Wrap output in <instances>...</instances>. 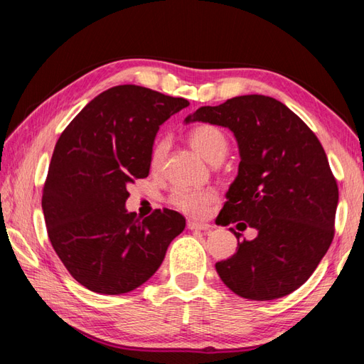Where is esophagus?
I'll list each match as a JSON object with an SVG mask.
<instances>
[{"label":"esophagus","instance_id":"obj_1","mask_svg":"<svg viewBox=\"0 0 364 364\" xmlns=\"http://www.w3.org/2000/svg\"><path fill=\"white\" fill-rule=\"evenodd\" d=\"M188 228L189 230H210L211 225H208V223H198L196 220H189L188 222Z\"/></svg>","mask_w":364,"mask_h":364}]
</instances>
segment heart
Listing matches in <instances>:
<instances>
[{"label": "heart", "mask_w": 364, "mask_h": 364, "mask_svg": "<svg viewBox=\"0 0 364 364\" xmlns=\"http://www.w3.org/2000/svg\"><path fill=\"white\" fill-rule=\"evenodd\" d=\"M191 145L202 154V156L210 162V164H220L223 158L227 156L228 142L225 134L214 125H198L189 133ZM167 153V141L159 139L154 142L150 164L151 168L158 170L162 162H164ZM215 192L213 191H192V189H176L170 196V203H172L178 211H181L194 218H203L210 211L211 205L215 202Z\"/></svg>", "instance_id": "b5f03b06"}]
</instances>
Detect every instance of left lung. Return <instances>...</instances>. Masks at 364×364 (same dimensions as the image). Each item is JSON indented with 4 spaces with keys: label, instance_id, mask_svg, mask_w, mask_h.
<instances>
[{
    "label": "left lung",
    "instance_id": "obj_1",
    "mask_svg": "<svg viewBox=\"0 0 364 364\" xmlns=\"http://www.w3.org/2000/svg\"><path fill=\"white\" fill-rule=\"evenodd\" d=\"M228 128L239 146L237 176L220 225L258 231L233 257L215 262L220 280L249 300H274L300 288L335 236L338 184L319 139L282 102L242 95L202 106L184 120ZM245 225V227H247Z\"/></svg>",
    "mask_w": 364,
    "mask_h": 364
}]
</instances>
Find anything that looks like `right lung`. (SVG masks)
I'll use <instances>...</instances> for the list:
<instances>
[{
  "label": "right lung",
  "instance_id": "obj_1",
  "mask_svg": "<svg viewBox=\"0 0 364 364\" xmlns=\"http://www.w3.org/2000/svg\"><path fill=\"white\" fill-rule=\"evenodd\" d=\"M186 106L188 100L134 84L115 86L84 106L58 139L42 210L54 252L87 289L119 296L139 288L186 227L167 208L142 220L125 208L128 184L149 176L159 127Z\"/></svg>",
  "mask_w": 364,
  "mask_h": 364
}]
</instances>
